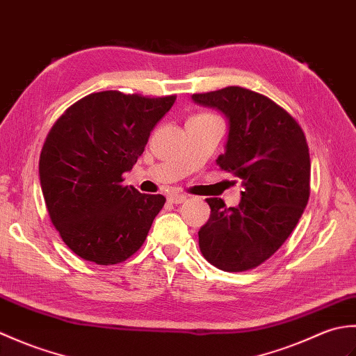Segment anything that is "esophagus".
Returning a JSON list of instances; mask_svg holds the SVG:
<instances>
[{"instance_id":"esophagus-1","label":"esophagus","mask_w":356,"mask_h":356,"mask_svg":"<svg viewBox=\"0 0 356 356\" xmlns=\"http://www.w3.org/2000/svg\"><path fill=\"white\" fill-rule=\"evenodd\" d=\"M186 200V195L185 194H182V193H171V194H168V202H171V203H184Z\"/></svg>"}]
</instances>
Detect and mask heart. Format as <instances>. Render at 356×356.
<instances>
[{"mask_svg": "<svg viewBox=\"0 0 356 356\" xmlns=\"http://www.w3.org/2000/svg\"><path fill=\"white\" fill-rule=\"evenodd\" d=\"M203 116H211V115H207V113H205V115H199V116H195V118H203Z\"/></svg>", "mask_w": 356, "mask_h": 356, "instance_id": "b5f03b06", "label": "heart"}]
</instances>
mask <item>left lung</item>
I'll return each instance as SVG.
<instances>
[{
	"instance_id": "1",
	"label": "left lung",
	"mask_w": 356,
	"mask_h": 356,
	"mask_svg": "<svg viewBox=\"0 0 356 356\" xmlns=\"http://www.w3.org/2000/svg\"><path fill=\"white\" fill-rule=\"evenodd\" d=\"M193 101L220 110L229 133L217 165L241 184L237 207L207 199L208 222L199 246L213 266L243 272L277 252L297 226L311 193V159L297 120L269 97L243 87L195 93Z\"/></svg>"
}]
</instances>
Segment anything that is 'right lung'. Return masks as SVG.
Listing matches in <instances>:
<instances>
[{
  "label": "right lung",
  "mask_w": 356,
  "mask_h": 356,
  "mask_svg": "<svg viewBox=\"0 0 356 356\" xmlns=\"http://www.w3.org/2000/svg\"><path fill=\"white\" fill-rule=\"evenodd\" d=\"M174 101V95L92 93L51 127L40 156L41 190L53 226L81 259L118 264L145 241L165 197L124 186L122 174Z\"/></svg>",
  "instance_id": "add662e5"
}]
</instances>
